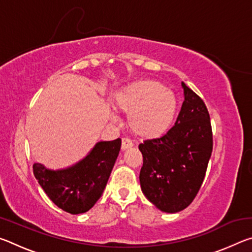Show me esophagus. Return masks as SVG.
I'll use <instances>...</instances> for the list:
<instances>
[{
	"instance_id": "1",
	"label": "esophagus",
	"mask_w": 252,
	"mask_h": 252,
	"mask_svg": "<svg viewBox=\"0 0 252 252\" xmlns=\"http://www.w3.org/2000/svg\"><path fill=\"white\" fill-rule=\"evenodd\" d=\"M132 146H133V143H132V141H131L130 139H127V138H123L122 139V144H121L122 150H126V149L131 148Z\"/></svg>"
}]
</instances>
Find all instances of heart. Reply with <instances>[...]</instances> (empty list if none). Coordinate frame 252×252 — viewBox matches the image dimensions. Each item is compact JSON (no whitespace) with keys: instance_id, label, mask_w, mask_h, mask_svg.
Masks as SVG:
<instances>
[{"instance_id":"1","label":"heart","mask_w":252,"mask_h":252,"mask_svg":"<svg viewBox=\"0 0 252 252\" xmlns=\"http://www.w3.org/2000/svg\"><path fill=\"white\" fill-rule=\"evenodd\" d=\"M114 108L130 113L127 125L133 133L153 139L164 134L171 126L177 112V100L161 83L141 80L118 93L114 97Z\"/></svg>"}]
</instances>
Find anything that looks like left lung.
<instances>
[{
    "instance_id": "1",
    "label": "left lung",
    "mask_w": 252,
    "mask_h": 252,
    "mask_svg": "<svg viewBox=\"0 0 252 252\" xmlns=\"http://www.w3.org/2000/svg\"><path fill=\"white\" fill-rule=\"evenodd\" d=\"M185 92L174 126L161 138L139 144L143 157L140 171L142 192L164 212H179L193 201L203 182L213 139L208 109L197 93Z\"/></svg>"
}]
</instances>
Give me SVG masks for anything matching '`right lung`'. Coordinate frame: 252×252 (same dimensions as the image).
<instances>
[{"label": "right lung", "mask_w": 252, "mask_h": 252, "mask_svg": "<svg viewBox=\"0 0 252 252\" xmlns=\"http://www.w3.org/2000/svg\"><path fill=\"white\" fill-rule=\"evenodd\" d=\"M120 148L121 139L97 142L85 159L60 171L34 163V177L55 206L72 215L87 212L103 193Z\"/></svg>", "instance_id": "right-lung-1"}]
</instances>
